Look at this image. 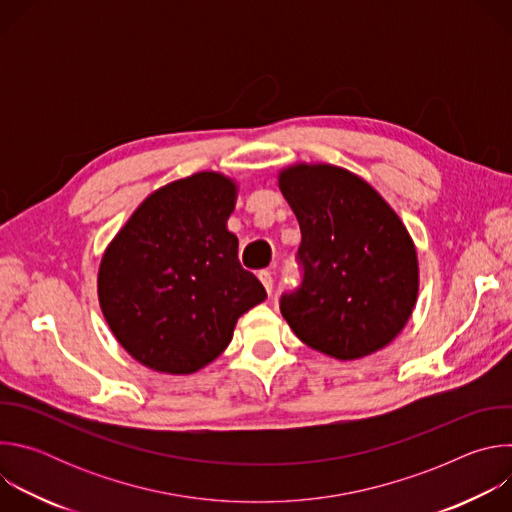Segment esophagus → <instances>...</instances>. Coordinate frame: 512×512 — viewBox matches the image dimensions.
<instances>
[{
    "label": "esophagus",
    "mask_w": 512,
    "mask_h": 512,
    "mask_svg": "<svg viewBox=\"0 0 512 512\" xmlns=\"http://www.w3.org/2000/svg\"><path fill=\"white\" fill-rule=\"evenodd\" d=\"M257 275H259V279H261L263 287L267 289V294H271V289H273V275H271V271L263 269V271H259Z\"/></svg>",
    "instance_id": "1"
}]
</instances>
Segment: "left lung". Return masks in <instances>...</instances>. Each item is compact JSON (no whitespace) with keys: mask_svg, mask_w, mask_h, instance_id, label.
Instances as JSON below:
<instances>
[{"mask_svg":"<svg viewBox=\"0 0 512 512\" xmlns=\"http://www.w3.org/2000/svg\"><path fill=\"white\" fill-rule=\"evenodd\" d=\"M279 188L302 231V281L279 298L289 328L340 360L387 346L419 287L417 253L395 210L371 184L328 164L287 168Z\"/></svg>","mask_w":512,"mask_h":512,"instance_id":"8db88e82","label":"left lung"}]
</instances>
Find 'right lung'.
<instances>
[{
  "label": "right lung",
  "instance_id": "1",
  "mask_svg": "<svg viewBox=\"0 0 512 512\" xmlns=\"http://www.w3.org/2000/svg\"><path fill=\"white\" fill-rule=\"evenodd\" d=\"M237 186L198 172L145 198L107 247L99 302L119 344L145 367L190 375L221 354L237 320L261 304L227 229Z\"/></svg>",
  "mask_w": 512,
  "mask_h": 512
}]
</instances>
